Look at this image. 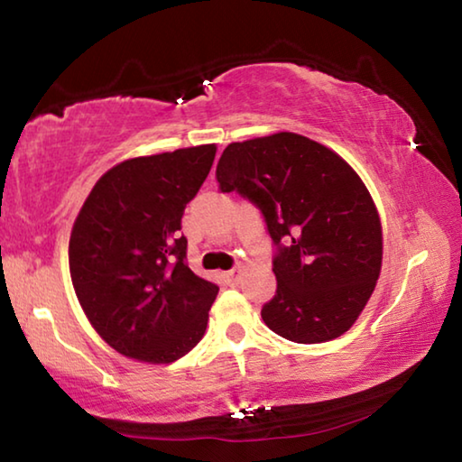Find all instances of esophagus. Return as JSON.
I'll return each mask as SVG.
<instances>
[{
    "instance_id": "esophagus-1",
    "label": "esophagus",
    "mask_w": 462,
    "mask_h": 462,
    "mask_svg": "<svg viewBox=\"0 0 462 462\" xmlns=\"http://www.w3.org/2000/svg\"><path fill=\"white\" fill-rule=\"evenodd\" d=\"M238 271H240V267H232L230 271L222 273V277H224L226 281H234V279H236V275H238Z\"/></svg>"
}]
</instances>
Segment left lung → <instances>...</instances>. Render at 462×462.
<instances>
[{
    "instance_id": "8db88e82",
    "label": "left lung",
    "mask_w": 462,
    "mask_h": 462,
    "mask_svg": "<svg viewBox=\"0 0 462 462\" xmlns=\"http://www.w3.org/2000/svg\"><path fill=\"white\" fill-rule=\"evenodd\" d=\"M222 193L261 209L275 246L277 291L261 310L273 332L300 344L338 338L379 279L377 208L346 161L293 132L232 143L216 167Z\"/></svg>"
}]
</instances>
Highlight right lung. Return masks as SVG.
Returning a JSON list of instances; mask_svg holds the SVG:
<instances>
[{"label":"right lung","mask_w":462,"mask_h":462,"mask_svg":"<svg viewBox=\"0 0 462 462\" xmlns=\"http://www.w3.org/2000/svg\"><path fill=\"white\" fill-rule=\"evenodd\" d=\"M214 144L124 161L85 199L69 242L75 293L109 346L173 363L203 338L217 285L187 267L181 217Z\"/></svg>","instance_id":"add662e5"}]
</instances>
